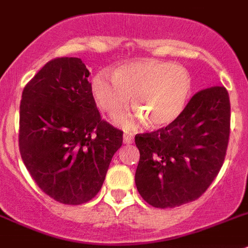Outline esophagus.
<instances>
[{"instance_id": "34e87169", "label": "esophagus", "mask_w": 248, "mask_h": 248, "mask_svg": "<svg viewBox=\"0 0 248 248\" xmlns=\"http://www.w3.org/2000/svg\"><path fill=\"white\" fill-rule=\"evenodd\" d=\"M124 142L126 143V145H130V143H132L133 142V136L132 133L131 132H124Z\"/></svg>"}]
</instances>
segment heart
Returning <instances> with one entry per match:
<instances>
[{"label": "heart", "mask_w": 248, "mask_h": 248, "mask_svg": "<svg viewBox=\"0 0 248 248\" xmlns=\"http://www.w3.org/2000/svg\"><path fill=\"white\" fill-rule=\"evenodd\" d=\"M192 92V78L186 68L172 62L142 60L116 68L102 70L92 79V94L101 109L116 115L128 105L139 108L135 116H121L120 122L131 127L139 118L154 128H163L184 113Z\"/></svg>", "instance_id": "1"}]
</instances>
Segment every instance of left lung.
Instances as JSON below:
<instances>
[{"label":"left lung","mask_w":248,"mask_h":248,"mask_svg":"<svg viewBox=\"0 0 248 248\" xmlns=\"http://www.w3.org/2000/svg\"><path fill=\"white\" fill-rule=\"evenodd\" d=\"M230 121L227 90L214 86L193 94L173 124L136 135L135 182L142 199L154 207L172 208L201 197L223 165Z\"/></svg>","instance_id":"left-lung-1"}]
</instances>
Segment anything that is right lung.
I'll list each match as a JSON object with an SVG mask.
<instances>
[{
  "label": "right lung",
  "mask_w": 248,
  "mask_h": 248,
  "mask_svg": "<svg viewBox=\"0 0 248 248\" xmlns=\"http://www.w3.org/2000/svg\"><path fill=\"white\" fill-rule=\"evenodd\" d=\"M90 71L77 57L47 62L25 86L18 146L41 191L63 204L97 195L124 132L102 120Z\"/></svg>",
  "instance_id": "obj_1"
}]
</instances>
